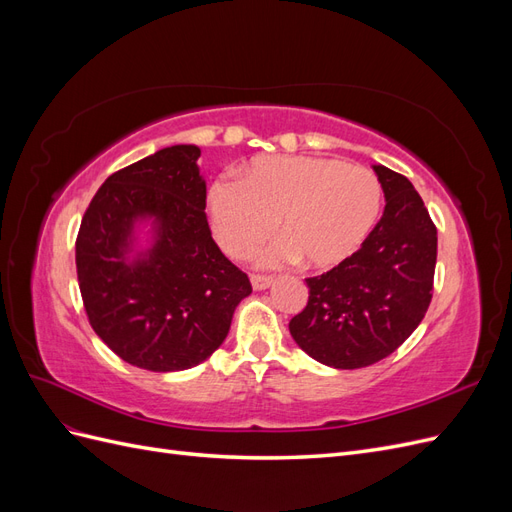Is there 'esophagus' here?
Returning a JSON list of instances; mask_svg holds the SVG:
<instances>
[{"mask_svg":"<svg viewBox=\"0 0 512 512\" xmlns=\"http://www.w3.org/2000/svg\"><path fill=\"white\" fill-rule=\"evenodd\" d=\"M250 282H252V288H254V290H267V288L273 284V277H267V275H252Z\"/></svg>","mask_w":512,"mask_h":512,"instance_id":"34e87169","label":"esophagus"}]
</instances>
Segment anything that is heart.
Here are the masks:
<instances>
[{
    "label": "heart",
    "instance_id": "1",
    "mask_svg": "<svg viewBox=\"0 0 512 512\" xmlns=\"http://www.w3.org/2000/svg\"><path fill=\"white\" fill-rule=\"evenodd\" d=\"M382 183L371 170L335 158L262 156L241 179L222 177L209 190L215 241L243 258L277 220L282 241L260 254L267 267L301 258L307 269H331L361 250L382 211Z\"/></svg>",
    "mask_w": 512,
    "mask_h": 512
}]
</instances>
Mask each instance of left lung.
Masks as SVG:
<instances>
[{
  "label": "left lung",
  "instance_id": "1",
  "mask_svg": "<svg viewBox=\"0 0 512 512\" xmlns=\"http://www.w3.org/2000/svg\"><path fill=\"white\" fill-rule=\"evenodd\" d=\"M386 207L361 250L307 277L309 299L288 324L303 352L335 369L374 365L425 318L438 256V230L414 185L374 166Z\"/></svg>",
  "mask_w": 512,
  "mask_h": 512
}]
</instances>
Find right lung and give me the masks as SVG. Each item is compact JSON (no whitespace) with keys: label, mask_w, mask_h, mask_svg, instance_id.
Segmentation results:
<instances>
[{"label":"right lung","mask_w":512,"mask_h":512,"mask_svg":"<svg viewBox=\"0 0 512 512\" xmlns=\"http://www.w3.org/2000/svg\"><path fill=\"white\" fill-rule=\"evenodd\" d=\"M196 145L164 147L108 177L76 237L96 335L123 361L181 371L222 346L252 286L215 245Z\"/></svg>","instance_id":"obj_1"}]
</instances>
